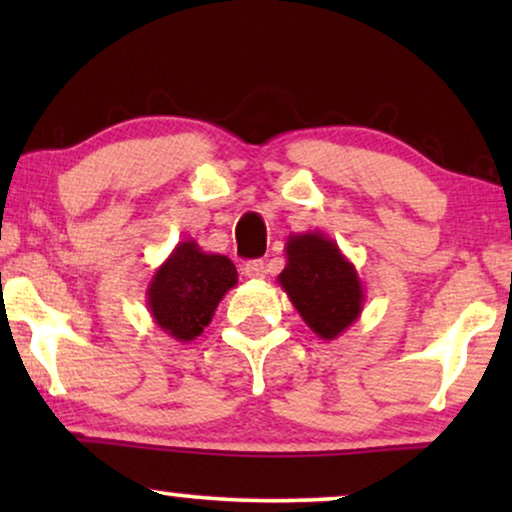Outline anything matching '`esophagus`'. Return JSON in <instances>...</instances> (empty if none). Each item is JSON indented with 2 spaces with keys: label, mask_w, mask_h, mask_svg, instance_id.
I'll list each match as a JSON object with an SVG mask.
<instances>
[{
  "label": "esophagus",
  "mask_w": 512,
  "mask_h": 512,
  "mask_svg": "<svg viewBox=\"0 0 512 512\" xmlns=\"http://www.w3.org/2000/svg\"><path fill=\"white\" fill-rule=\"evenodd\" d=\"M242 270L249 279H263L265 272H268V263H265V261H249V263H244Z\"/></svg>",
  "instance_id": "1"
}]
</instances>
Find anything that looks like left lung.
Returning <instances> with one entry per match:
<instances>
[{
    "instance_id": "obj_1",
    "label": "left lung",
    "mask_w": 512,
    "mask_h": 512,
    "mask_svg": "<svg viewBox=\"0 0 512 512\" xmlns=\"http://www.w3.org/2000/svg\"><path fill=\"white\" fill-rule=\"evenodd\" d=\"M277 282L312 333L335 340L363 312V284L354 263L319 230L289 235Z\"/></svg>"
}]
</instances>
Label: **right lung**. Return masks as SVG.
Masks as SVG:
<instances>
[{"label":"right lung","instance_id":"1","mask_svg":"<svg viewBox=\"0 0 512 512\" xmlns=\"http://www.w3.org/2000/svg\"><path fill=\"white\" fill-rule=\"evenodd\" d=\"M235 284L237 270L228 256L209 254L195 240H184L153 272L146 307L160 331L177 342H191L209 326Z\"/></svg>","mask_w":512,"mask_h":512}]
</instances>
